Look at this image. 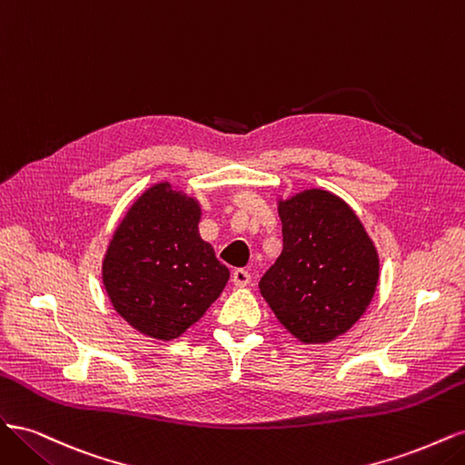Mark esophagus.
Here are the masks:
<instances>
[{
  "label": "esophagus",
  "mask_w": 465,
  "mask_h": 465,
  "mask_svg": "<svg viewBox=\"0 0 465 465\" xmlns=\"http://www.w3.org/2000/svg\"><path fill=\"white\" fill-rule=\"evenodd\" d=\"M232 283L236 287H246L250 283V273L242 270V267H238V270L232 272Z\"/></svg>",
  "instance_id": "esophagus-1"
}]
</instances>
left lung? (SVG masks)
I'll list each match as a JSON object with an SVG mask.
<instances>
[{
    "mask_svg": "<svg viewBox=\"0 0 465 465\" xmlns=\"http://www.w3.org/2000/svg\"><path fill=\"white\" fill-rule=\"evenodd\" d=\"M283 252L260 291L285 330L306 345L355 326L378 285L380 260L361 219L341 198L311 188L279 200Z\"/></svg>",
    "mask_w": 465,
    "mask_h": 465,
    "instance_id": "1",
    "label": "left lung"
}]
</instances>
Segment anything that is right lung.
<instances>
[{"label": "right lung", "instance_id": "1", "mask_svg": "<svg viewBox=\"0 0 465 465\" xmlns=\"http://www.w3.org/2000/svg\"><path fill=\"white\" fill-rule=\"evenodd\" d=\"M200 202L159 182L124 215L103 260V285L134 330L171 341L198 322L231 277L200 236Z\"/></svg>", "mask_w": 465, "mask_h": 465}]
</instances>
